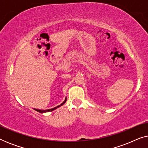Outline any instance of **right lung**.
<instances>
[{"label": "right lung", "mask_w": 148, "mask_h": 148, "mask_svg": "<svg viewBox=\"0 0 148 148\" xmlns=\"http://www.w3.org/2000/svg\"><path fill=\"white\" fill-rule=\"evenodd\" d=\"M66 98H65V100H64V101L62 103V104H60L59 106H56V107H54V108H51V109H48V110H38V109H35V110H36V111H38V112H40V113H44V112H51V111H53L54 110H55V109H56V108H58V107H60V106H61L62 105H63L64 103L66 102Z\"/></svg>", "instance_id": "add662e5"}]
</instances>
